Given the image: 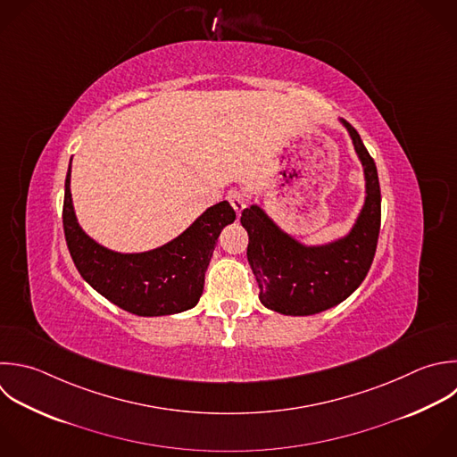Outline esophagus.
<instances>
[{
	"label": "esophagus",
	"mask_w": 457,
	"mask_h": 457,
	"mask_svg": "<svg viewBox=\"0 0 457 457\" xmlns=\"http://www.w3.org/2000/svg\"><path fill=\"white\" fill-rule=\"evenodd\" d=\"M227 200L230 202V205L234 207V211H236L237 214H241V211L248 205V196H246V193H243L241 189H230V191L227 193Z\"/></svg>",
	"instance_id": "34e87169"
}]
</instances>
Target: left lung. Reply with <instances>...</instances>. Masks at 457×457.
<instances>
[{
	"label": "left lung",
	"instance_id": "obj_1",
	"mask_svg": "<svg viewBox=\"0 0 457 457\" xmlns=\"http://www.w3.org/2000/svg\"><path fill=\"white\" fill-rule=\"evenodd\" d=\"M364 166L366 202L352 232L325 246H303L284 234L257 205L241 212L248 262L261 302L287 316H309L348 298L364 280L380 230V186L375 162L357 130L343 121Z\"/></svg>",
	"mask_w": 457,
	"mask_h": 457
}]
</instances>
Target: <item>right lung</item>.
Wrapping results in <instances>:
<instances>
[{
    "label": "right lung",
    "instance_id": "add662e5",
    "mask_svg": "<svg viewBox=\"0 0 457 457\" xmlns=\"http://www.w3.org/2000/svg\"><path fill=\"white\" fill-rule=\"evenodd\" d=\"M70 177L71 164L62 223L71 259L84 280L107 300L137 316H168L195 307L220 232L236 220L230 204L220 202L209 207L186 232L157 250L118 253L100 246L79 227Z\"/></svg>",
    "mask_w": 457,
    "mask_h": 457
}]
</instances>
